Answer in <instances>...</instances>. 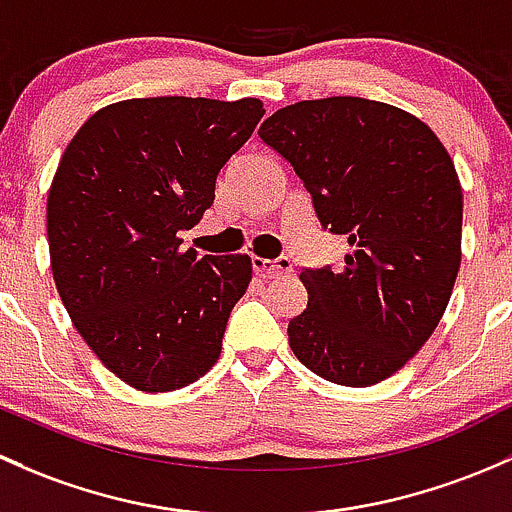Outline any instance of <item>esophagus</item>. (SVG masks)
<instances>
[{
	"label": "esophagus",
	"instance_id": "obj_1",
	"mask_svg": "<svg viewBox=\"0 0 512 512\" xmlns=\"http://www.w3.org/2000/svg\"><path fill=\"white\" fill-rule=\"evenodd\" d=\"M251 266H254V273L258 278H276V276H283V273H291L293 263L288 256H281V258H258L254 256L251 258Z\"/></svg>",
	"mask_w": 512,
	"mask_h": 512
}]
</instances>
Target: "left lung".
<instances>
[{
	"label": "left lung",
	"instance_id": "left-lung-1",
	"mask_svg": "<svg viewBox=\"0 0 512 512\" xmlns=\"http://www.w3.org/2000/svg\"><path fill=\"white\" fill-rule=\"evenodd\" d=\"M345 236V266L303 268L293 355L345 387L382 382L429 340L461 266L463 194L426 123L379 100L335 96L276 110L258 130Z\"/></svg>",
	"mask_w": 512,
	"mask_h": 512
}]
</instances>
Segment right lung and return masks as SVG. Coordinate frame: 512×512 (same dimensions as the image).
Returning a JSON list of instances; mask_svg holds the SVG:
<instances>
[{"label":"right lung","mask_w":512,"mask_h":512,"mask_svg":"<svg viewBox=\"0 0 512 512\" xmlns=\"http://www.w3.org/2000/svg\"><path fill=\"white\" fill-rule=\"evenodd\" d=\"M263 113L256 98L120 100L63 152L46 204L56 288L98 360L140 392L187 387L219 360L251 258H199L177 234L212 207Z\"/></svg>","instance_id":"right-lung-1"}]
</instances>
